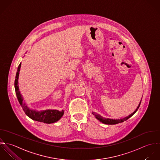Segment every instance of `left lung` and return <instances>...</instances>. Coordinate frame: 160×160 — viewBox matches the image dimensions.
<instances>
[{"instance_id": "1", "label": "left lung", "mask_w": 160, "mask_h": 160, "mask_svg": "<svg viewBox=\"0 0 160 160\" xmlns=\"http://www.w3.org/2000/svg\"><path fill=\"white\" fill-rule=\"evenodd\" d=\"M140 103H141V101L138 105V106L137 107V109L132 113L130 115H129L128 117L126 118H124L123 119H105L104 118H102V116H101L100 115H99L98 114L95 113V112H93L92 114L96 117V118H97L99 121H100L101 122L104 123V124H118V123H121V122H124L126 121H127L128 118H130V117H132L135 113V112L137 111V109L139 108L140 107Z\"/></svg>"}]
</instances>
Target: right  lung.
<instances>
[{"instance_id":"right-lung-1","label":"right lung","mask_w":160,"mask_h":160,"mask_svg":"<svg viewBox=\"0 0 160 160\" xmlns=\"http://www.w3.org/2000/svg\"><path fill=\"white\" fill-rule=\"evenodd\" d=\"M21 67V63L18 65L17 72L16 73L15 80V93L17 96L18 100L24 111L25 113L32 120L36 121L38 122H41L43 123L46 124H51L54 123L59 121L64 114V111H59L57 110H46L44 111L38 112L36 111H32L23 102V98L21 96L18 86V78L19 75V72Z\"/></svg>"}]
</instances>
